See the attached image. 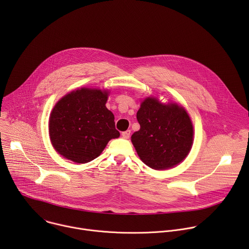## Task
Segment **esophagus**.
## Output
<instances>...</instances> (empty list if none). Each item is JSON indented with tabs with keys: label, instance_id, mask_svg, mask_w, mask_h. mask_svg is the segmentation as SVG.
Wrapping results in <instances>:
<instances>
[{
	"label": "esophagus",
	"instance_id": "34e87169",
	"mask_svg": "<svg viewBox=\"0 0 249 249\" xmlns=\"http://www.w3.org/2000/svg\"><path fill=\"white\" fill-rule=\"evenodd\" d=\"M130 134H131V131L130 130H127V131H124V132H122V137L124 138V139H128L129 137H130Z\"/></svg>",
	"mask_w": 249,
	"mask_h": 249
}]
</instances>
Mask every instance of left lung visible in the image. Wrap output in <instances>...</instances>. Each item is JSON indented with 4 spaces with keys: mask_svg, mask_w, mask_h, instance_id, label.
Listing matches in <instances>:
<instances>
[{
    "mask_svg": "<svg viewBox=\"0 0 249 249\" xmlns=\"http://www.w3.org/2000/svg\"><path fill=\"white\" fill-rule=\"evenodd\" d=\"M137 120L140 130L131 141L144 163L154 169H166L186 158L193 143V126L183 107L148 97L141 104Z\"/></svg>",
    "mask_w": 249,
    "mask_h": 249,
    "instance_id": "1",
    "label": "left lung"
}]
</instances>
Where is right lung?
<instances>
[{
    "label": "right lung",
    "mask_w": 249,
    "mask_h": 249,
    "mask_svg": "<svg viewBox=\"0 0 249 249\" xmlns=\"http://www.w3.org/2000/svg\"><path fill=\"white\" fill-rule=\"evenodd\" d=\"M107 96V91L81 89L57 102L50 115L49 134L61 156L77 163L89 162L120 136L114 115L105 106Z\"/></svg>",
    "instance_id": "1"
}]
</instances>
